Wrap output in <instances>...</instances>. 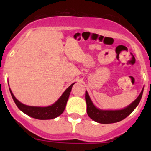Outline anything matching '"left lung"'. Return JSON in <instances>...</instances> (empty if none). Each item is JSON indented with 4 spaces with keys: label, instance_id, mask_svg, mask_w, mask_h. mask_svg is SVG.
<instances>
[{
    "label": "left lung",
    "instance_id": "1",
    "mask_svg": "<svg viewBox=\"0 0 151 151\" xmlns=\"http://www.w3.org/2000/svg\"><path fill=\"white\" fill-rule=\"evenodd\" d=\"M143 90H144V88H142L139 96L132 104H129L127 107L124 108V109H118V110H103V109H98L93 104L88 92L85 91L87 113L91 119L99 123L106 124V123H113L122 121L126 117L129 116L139 104L142 96Z\"/></svg>",
    "mask_w": 151,
    "mask_h": 151
}]
</instances>
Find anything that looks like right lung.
<instances>
[{
    "label": "right lung",
    "instance_id": "1",
    "mask_svg": "<svg viewBox=\"0 0 151 151\" xmlns=\"http://www.w3.org/2000/svg\"><path fill=\"white\" fill-rule=\"evenodd\" d=\"M74 83L71 84L64 91L61 96L51 106H31L25 105L18 101L10 90L11 95L17 107L22 112L28 115V116L39 120H50L55 118L61 115L66 108V105L68 101V96L71 93V88Z\"/></svg>",
    "mask_w": 151,
    "mask_h": 151
}]
</instances>
